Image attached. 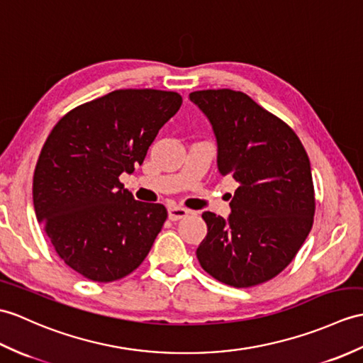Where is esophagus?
Wrapping results in <instances>:
<instances>
[{"label": "esophagus", "mask_w": 363, "mask_h": 363, "mask_svg": "<svg viewBox=\"0 0 363 363\" xmlns=\"http://www.w3.org/2000/svg\"><path fill=\"white\" fill-rule=\"evenodd\" d=\"M187 215H189V210H185L182 207H168V218H170L172 221H178Z\"/></svg>", "instance_id": "1"}]
</instances>
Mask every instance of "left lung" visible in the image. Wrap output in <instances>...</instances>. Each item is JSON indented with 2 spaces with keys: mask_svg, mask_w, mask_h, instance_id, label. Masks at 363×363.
Wrapping results in <instances>:
<instances>
[{
  "mask_svg": "<svg viewBox=\"0 0 363 363\" xmlns=\"http://www.w3.org/2000/svg\"><path fill=\"white\" fill-rule=\"evenodd\" d=\"M190 100L212 123L218 170L238 184L227 220L202 213L207 237L196 249L199 264L233 288L272 280L297 255L314 223L306 151L288 123L241 91H195Z\"/></svg>",
  "mask_w": 363,
  "mask_h": 363,
  "instance_id": "obj_1",
  "label": "left lung"
}]
</instances>
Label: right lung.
<instances>
[{"mask_svg": "<svg viewBox=\"0 0 363 363\" xmlns=\"http://www.w3.org/2000/svg\"><path fill=\"white\" fill-rule=\"evenodd\" d=\"M181 105L173 91L117 89L71 109L48 136L33 208L58 257L88 280L131 274L161 232L167 208L134 199L119 176L143 162Z\"/></svg>", "mask_w": 363, "mask_h": 363, "instance_id": "right-lung-1", "label": "right lung"}]
</instances>
